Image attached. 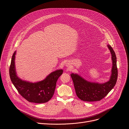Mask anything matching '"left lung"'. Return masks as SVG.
Segmentation results:
<instances>
[{
    "label": "left lung",
    "instance_id": "1",
    "mask_svg": "<svg viewBox=\"0 0 129 129\" xmlns=\"http://www.w3.org/2000/svg\"><path fill=\"white\" fill-rule=\"evenodd\" d=\"M112 55V73L109 81L103 84L91 83L84 79L77 74L71 73L70 76L74 84L78 97L85 102L99 101L105 98L115 86L118 76L116 57L114 51L110 45H108Z\"/></svg>",
    "mask_w": 129,
    "mask_h": 129
}]
</instances>
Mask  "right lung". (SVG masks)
I'll return each instance as SVG.
<instances>
[{"label":"right lung","mask_w":129,"mask_h":129,"mask_svg":"<svg viewBox=\"0 0 129 129\" xmlns=\"http://www.w3.org/2000/svg\"><path fill=\"white\" fill-rule=\"evenodd\" d=\"M16 51L13 54L9 73L11 80L19 94L29 102L44 103L52 97L56 83L63 73V70L59 69L51 72L43 81L37 83H30L23 81L16 75L15 58Z\"/></svg>","instance_id":"obj_1"}]
</instances>
